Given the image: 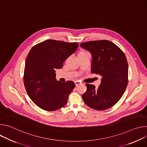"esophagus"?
<instances>
[{
  "label": "esophagus",
  "mask_w": 147,
  "mask_h": 147,
  "mask_svg": "<svg viewBox=\"0 0 147 147\" xmlns=\"http://www.w3.org/2000/svg\"><path fill=\"white\" fill-rule=\"evenodd\" d=\"M74 82H75V84H76V86H79V85H80L81 84V82H80V81H76Z\"/></svg>",
  "instance_id": "34e87169"
}]
</instances>
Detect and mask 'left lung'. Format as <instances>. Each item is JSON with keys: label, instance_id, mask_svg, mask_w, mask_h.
I'll use <instances>...</instances> for the list:
<instances>
[{"label": "left lung", "instance_id": "8db88e82", "mask_svg": "<svg viewBox=\"0 0 147 147\" xmlns=\"http://www.w3.org/2000/svg\"><path fill=\"white\" fill-rule=\"evenodd\" d=\"M80 47L92 55V73L102 76L98 88L86 84L82 97L87 105L97 111L111 108L120 100L128 84V63L124 52L108 40L82 42Z\"/></svg>", "mask_w": 147, "mask_h": 147}]
</instances>
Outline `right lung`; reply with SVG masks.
Masks as SVG:
<instances>
[{
	"instance_id": "1",
	"label": "right lung",
	"mask_w": 147,
	"mask_h": 147,
	"mask_svg": "<svg viewBox=\"0 0 147 147\" xmlns=\"http://www.w3.org/2000/svg\"><path fill=\"white\" fill-rule=\"evenodd\" d=\"M78 45L48 39L30 50L26 60L24 84L29 97L40 108L54 111L66 105L75 84L72 81H57L55 69L63 67Z\"/></svg>"
}]
</instances>
